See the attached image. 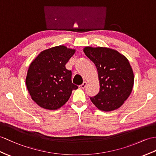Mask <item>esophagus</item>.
Returning a JSON list of instances; mask_svg holds the SVG:
<instances>
[{
  "label": "esophagus",
  "instance_id": "1",
  "mask_svg": "<svg viewBox=\"0 0 156 156\" xmlns=\"http://www.w3.org/2000/svg\"><path fill=\"white\" fill-rule=\"evenodd\" d=\"M86 86H87V82L85 81V82H83V83L82 85L79 86V88L81 89H83L85 88Z\"/></svg>",
  "mask_w": 156,
  "mask_h": 156
}]
</instances>
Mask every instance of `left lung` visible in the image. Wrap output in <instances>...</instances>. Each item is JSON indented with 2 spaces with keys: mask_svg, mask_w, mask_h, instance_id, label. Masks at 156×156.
<instances>
[{
  "mask_svg": "<svg viewBox=\"0 0 156 156\" xmlns=\"http://www.w3.org/2000/svg\"><path fill=\"white\" fill-rule=\"evenodd\" d=\"M85 55L95 65L100 90L90 97L91 102L102 111L109 112L120 108L130 96L134 85V73L124 55L108 48L87 46Z\"/></svg>",
  "mask_w": 156,
  "mask_h": 156,
  "instance_id": "8db88e82",
  "label": "left lung"
}]
</instances>
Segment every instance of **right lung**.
I'll return each mask as SVG.
<instances>
[{"label": "right lung", "instance_id": "add662e5", "mask_svg": "<svg viewBox=\"0 0 156 156\" xmlns=\"http://www.w3.org/2000/svg\"><path fill=\"white\" fill-rule=\"evenodd\" d=\"M75 52V49L58 45L41 51L30 63L26 84L32 99L40 107L59 108L78 88L72 83L71 71L66 67Z\"/></svg>", "mask_w": 156, "mask_h": 156}]
</instances>
